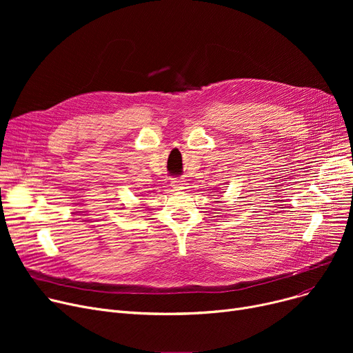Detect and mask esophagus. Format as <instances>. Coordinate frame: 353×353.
<instances>
[{
	"mask_svg": "<svg viewBox=\"0 0 353 353\" xmlns=\"http://www.w3.org/2000/svg\"><path fill=\"white\" fill-rule=\"evenodd\" d=\"M172 186L176 190H184V189H188V183L183 179H172Z\"/></svg>",
	"mask_w": 353,
	"mask_h": 353,
	"instance_id": "esophagus-1",
	"label": "esophagus"
}]
</instances>
